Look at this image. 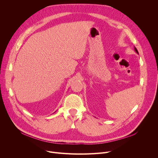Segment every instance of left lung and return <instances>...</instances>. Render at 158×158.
Segmentation results:
<instances>
[{
	"label": "left lung",
	"mask_w": 158,
	"mask_h": 158,
	"mask_svg": "<svg viewBox=\"0 0 158 158\" xmlns=\"http://www.w3.org/2000/svg\"><path fill=\"white\" fill-rule=\"evenodd\" d=\"M135 51H136L137 53H138V51H137V49H136V47L135 48Z\"/></svg>",
	"instance_id": "obj_1"
}]
</instances>
